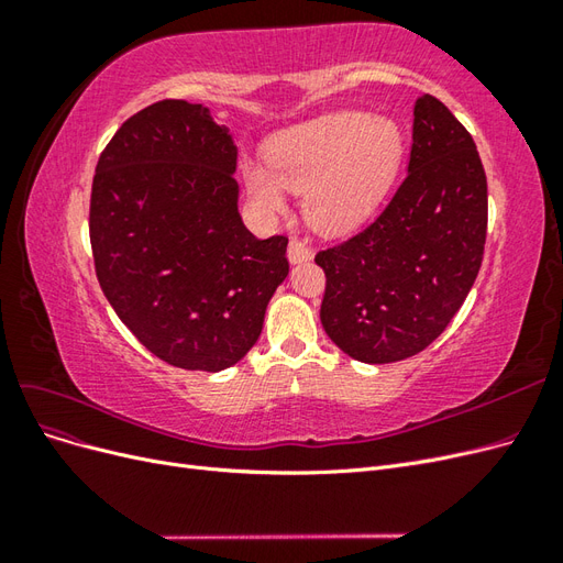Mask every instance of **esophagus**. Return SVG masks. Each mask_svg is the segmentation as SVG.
<instances>
[{
    "mask_svg": "<svg viewBox=\"0 0 563 563\" xmlns=\"http://www.w3.org/2000/svg\"><path fill=\"white\" fill-rule=\"evenodd\" d=\"M310 258H312V249L300 240H291V244H288V263L296 265V263L310 261Z\"/></svg>",
    "mask_w": 563,
    "mask_h": 563,
    "instance_id": "esophagus-1",
    "label": "esophagus"
}]
</instances>
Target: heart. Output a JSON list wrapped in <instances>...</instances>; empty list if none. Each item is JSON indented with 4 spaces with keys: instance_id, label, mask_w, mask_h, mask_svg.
<instances>
[{
    "instance_id": "b5f03b06",
    "label": "heart",
    "mask_w": 563,
    "mask_h": 563,
    "mask_svg": "<svg viewBox=\"0 0 563 563\" xmlns=\"http://www.w3.org/2000/svg\"><path fill=\"white\" fill-rule=\"evenodd\" d=\"M406 139L395 119L343 110L286 129L267 145V166L244 162L253 207L265 216L286 211V190L305 192L308 223L345 236L378 213L397 180Z\"/></svg>"
}]
</instances>
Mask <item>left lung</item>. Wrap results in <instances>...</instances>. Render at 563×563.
<instances>
[{"mask_svg": "<svg viewBox=\"0 0 563 563\" xmlns=\"http://www.w3.org/2000/svg\"><path fill=\"white\" fill-rule=\"evenodd\" d=\"M486 220V174L472 135L441 100L422 93L399 190L366 230L317 253L327 275L323 331L364 364L422 352L479 275Z\"/></svg>", "mask_w": 563, "mask_h": 563, "instance_id": "left-lung-1", "label": "left lung"}]
</instances>
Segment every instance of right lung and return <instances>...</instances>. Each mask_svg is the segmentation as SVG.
<instances>
[{
    "label": "right lung",
    "instance_id": "right-lung-1",
    "mask_svg": "<svg viewBox=\"0 0 563 563\" xmlns=\"http://www.w3.org/2000/svg\"><path fill=\"white\" fill-rule=\"evenodd\" d=\"M234 172L230 129L187 100L126 119L96 166L89 232L100 288L152 354L185 371L240 362L288 275V240L246 230Z\"/></svg>",
    "mask_w": 563,
    "mask_h": 563
}]
</instances>
